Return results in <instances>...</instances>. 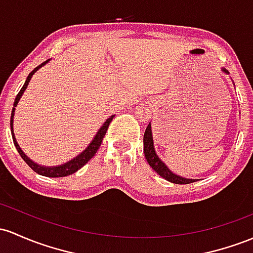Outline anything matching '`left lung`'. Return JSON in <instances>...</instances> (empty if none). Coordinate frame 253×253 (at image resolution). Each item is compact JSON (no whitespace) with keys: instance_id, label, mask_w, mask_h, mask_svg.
I'll return each instance as SVG.
<instances>
[{"instance_id":"8db88e82","label":"left lung","mask_w":253,"mask_h":253,"mask_svg":"<svg viewBox=\"0 0 253 253\" xmlns=\"http://www.w3.org/2000/svg\"><path fill=\"white\" fill-rule=\"evenodd\" d=\"M222 71H223L224 73L228 74V71H227V69L222 68ZM144 155H145V158L146 161H148L150 167L154 169L158 175L162 176L163 179L168 180V181L173 182V184H177V185L191 184V182L197 181L196 179H186V177H182L180 175H176V174H174L173 171L166 166V163L157 156L156 151H155L154 139H152L151 124L148 125V127H146L145 129V133H144Z\"/></svg>"}]
</instances>
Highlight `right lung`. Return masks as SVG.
I'll return each instance as SVG.
<instances>
[{
    "label": "right lung",
    "mask_w": 253,
    "mask_h": 253,
    "mask_svg": "<svg viewBox=\"0 0 253 253\" xmlns=\"http://www.w3.org/2000/svg\"><path fill=\"white\" fill-rule=\"evenodd\" d=\"M48 61H49V60H46L45 62L41 63V65L38 66V67H36L35 69H33L31 73H30L29 76H27V79H26V82H25L24 86H23V87H21V90L19 91L18 95H16V98H15V101H14V105H13L14 108H13V110H12V116H10V131H12L13 143H14V145H15L16 150H18L19 155H20L21 158H23L25 162L27 163V166H29V167L31 168L32 170H35L36 173L40 174V175H43V176L61 177V176H67V175H71V174L76 173L77 170H79L80 168L84 167L86 163H87L88 161L91 160V158L95 156L96 152H97V150H98L99 146H101L102 140H103L105 133H107V131H108V127H109V125H110V122H112V120H113L114 115L110 116V118H108L107 120H105L104 125L101 127V128H99V131L97 132V134L95 135V138H93V140L90 143V145H88L87 148H86V149L84 150V151L82 152V154L78 155V156L74 157L73 160L68 161L67 163H63V165H61V166H56V167H44V166L37 165V163L33 162L32 160H30V158L27 157L26 155L24 154L23 150L20 149V146H19L18 141H16V139H15V135H14V131H13L14 112H15L16 104H18V102L20 101L21 96H23L24 91L26 90L27 85H29L30 80H31V78H32L33 74H35L36 72H37L38 69H40V68L42 67V66L45 65V63L48 62Z\"/></svg>",
    "instance_id": "1"
}]
</instances>
